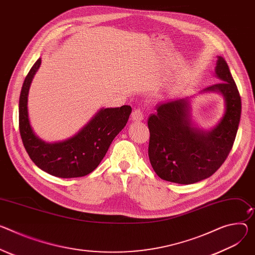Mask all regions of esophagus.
Here are the masks:
<instances>
[{
  "instance_id": "obj_1",
  "label": "esophagus",
  "mask_w": 255,
  "mask_h": 255,
  "mask_svg": "<svg viewBox=\"0 0 255 255\" xmlns=\"http://www.w3.org/2000/svg\"><path fill=\"white\" fill-rule=\"evenodd\" d=\"M131 119L133 121H141L143 119V114H142L141 110H139V109L133 110V112L131 113Z\"/></svg>"
}]
</instances>
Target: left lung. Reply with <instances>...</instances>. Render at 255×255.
<instances>
[{
  "instance_id": "8db88e82",
  "label": "left lung",
  "mask_w": 255,
  "mask_h": 255,
  "mask_svg": "<svg viewBox=\"0 0 255 255\" xmlns=\"http://www.w3.org/2000/svg\"><path fill=\"white\" fill-rule=\"evenodd\" d=\"M216 75L220 82L201 92H219L225 114L210 131L194 127L189 98L157 106L147 122L148 156L152 169L163 180L193 184L211 177L232 149L241 117V98L227 62L218 57Z\"/></svg>"
}]
</instances>
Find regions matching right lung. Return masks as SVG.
Segmentation results:
<instances>
[{
	"mask_svg": "<svg viewBox=\"0 0 255 255\" xmlns=\"http://www.w3.org/2000/svg\"><path fill=\"white\" fill-rule=\"evenodd\" d=\"M39 58L23 82L19 99V130L21 139L33 163L42 171L60 178H76L94 171L106 155L114 138L126 126L130 106L100 110L74 136L49 143L33 132L28 118V91L40 66Z\"/></svg>",
	"mask_w": 255,
	"mask_h": 255,
	"instance_id": "right-lung-1",
	"label": "right lung"
}]
</instances>
